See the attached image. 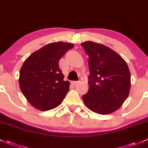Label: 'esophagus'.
I'll return each instance as SVG.
<instances>
[{"label":"esophagus","instance_id":"obj_1","mask_svg":"<svg viewBox=\"0 0 148 148\" xmlns=\"http://www.w3.org/2000/svg\"><path fill=\"white\" fill-rule=\"evenodd\" d=\"M79 82H80V81H73L72 84L73 85H77V84H78Z\"/></svg>","mask_w":148,"mask_h":148}]
</instances>
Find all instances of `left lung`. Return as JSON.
Wrapping results in <instances>:
<instances>
[{
    "label": "left lung",
    "mask_w": 148,
    "mask_h": 148,
    "mask_svg": "<svg viewBox=\"0 0 148 148\" xmlns=\"http://www.w3.org/2000/svg\"><path fill=\"white\" fill-rule=\"evenodd\" d=\"M89 57L90 84L82 99L90 110L100 114L115 112L128 97L131 74L128 65L118 53L103 44H81Z\"/></svg>",
    "instance_id": "1"
}]
</instances>
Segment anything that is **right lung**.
Returning <instances> with one entry per match:
<instances>
[{"instance_id": "add662e5", "label": "right lung", "mask_w": 148, "mask_h": 148, "mask_svg": "<svg viewBox=\"0 0 148 148\" xmlns=\"http://www.w3.org/2000/svg\"><path fill=\"white\" fill-rule=\"evenodd\" d=\"M73 47L71 43H51L32 53L24 62L19 78L20 90L36 109L50 110L62 103L70 82L63 80L58 63Z\"/></svg>"}]
</instances>
